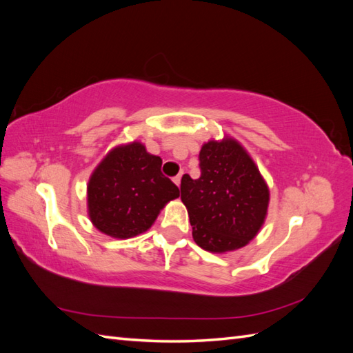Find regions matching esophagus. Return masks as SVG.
<instances>
[{
	"mask_svg": "<svg viewBox=\"0 0 353 353\" xmlns=\"http://www.w3.org/2000/svg\"><path fill=\"white\" fill-rule=\"evenodd\" d=\"M181 178H183V174H179V175H176L175 178H174V183L179 187L181 185Z\"/></svg>",
	"mask_w": 353,
	"mask_h": 353,
	"instance_id": "1",
	"label": "esophagus"
}]
</instances>
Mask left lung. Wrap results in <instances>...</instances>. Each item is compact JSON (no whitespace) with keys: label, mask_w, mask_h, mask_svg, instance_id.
Instances as JSON below:
<instances>
[{"label":"left lung","mask_w":353,"mask_h":353,"mask_svg":"<svg viewBox=\"0 0 353 353\" xmlns=\"http://www.w3.org/2000/svg\"><path fill=\"white\" fill-rule=\"evenodd\" d=\"M200 178L184 175L181 200L193 227V239L212 253L244 248L263 225L270 188L253 159L234 138L203 144Z\"/></svg>","instance_id":"left-lung-1"}]
</instances>
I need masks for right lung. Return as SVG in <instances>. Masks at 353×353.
Returning <instances> with one entry per match:
<instances>
[{"mask_svg":"<svg viewBox=\"0 0 353 353\" xmlns=\"http://www.w3.org/2000/svg\"><path fill=\"white\" fill-rule=\"evenodd\" d=\"M162 159L138 143L117 145L94 169L88 181V215L105 236L131 239L153 225L179 188L166 178Z\"/></svg>","mask_w":353,"mask_h":353,"instance_id":"obj_1","label":"right lung"}]
</instances>
